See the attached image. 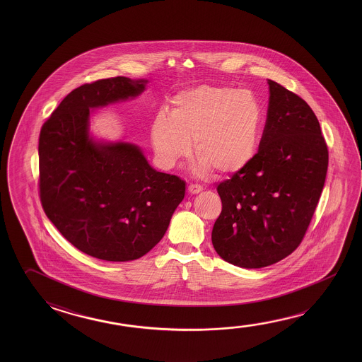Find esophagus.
<instances>
[{"label":"esophagus","mask_w":362,"mask_h":362,"mask_svg":"<svg viewBox=\"0 0 362 362\" xmlns=\"http://www.w3.org/2000/svg\"><path fill=\"white\" fill-rule=\"evenodd\" d=\"M188 190H189L190 194H198L199 192H202V187L198 184H189Z\"/></svg>","instance_id":"1"}]
</instances>
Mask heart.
I'll return each instance as SVG.
<instances>
[{"instance_id": "heart-1", "label": "heart", "mask_w": 362, "mask_h": 362, "mask_svg": "<svg viewBox=\"0 0 362 362\" xmlns=\"http://www.w3.org/2000/svg\"><path fill=\"white\" fill-rule=\"evenodd\" d=\"M264 122V106L249 89L204 84L174 95L169 113L153 119L150 136L163 169L188 156L194 143L199 172L231 177L255 159Z\"/></svg>"}]
</instances>
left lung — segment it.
<instances>
[{"mask_svg":"<svg viewBox=\"0 0 362 362\" xmlns=\"http://www.w3.org/2000/svg\"><path fill=\"white\" fill-rule=\"evenodd\" d=\"M269 107L255 159L217 187L212 243L245 269L273 265L302 243L326 182L328 148L308 103L267 79Z\"/></svg>","mask_w":362,"mask_h":362,"instance_id":"obj_1","label":"left lung"}]
</instances>
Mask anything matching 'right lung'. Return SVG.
I'll return each instance as SVG.
<instances>
[{
  "instance_id": "add662e5",
  "label": "right lung",
  "mask_w": 362,
  "mask_h": 362,
  "mask_svg": "<svg viewBox=\"0 0 362 362\" xmlns=\"http://www.w3.org/2000/svg\"><path fill=\"white\" fill-rule=\"evenodd\" d=\"M146 83L115 77L83 84L60 102L40 131L42 208L73 246L101 260L148 254L185 194V182L155 170L135 144L89 134L92 110L134 100Z\"/></svg>"
}]
</instances>
